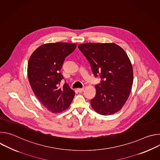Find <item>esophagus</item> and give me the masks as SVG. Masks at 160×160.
<instances>
[{
	"mask_svg": "<svg viewBox=\"0 0 160 160\" xmlns=\"http://www.w3.org/2000/svg\"><path fill=\"white\" fill-rule=\"evenodd\" d=\"M77 90L79 92H82L84 90V88H77Z\"/></svg>",
	"mask_w": 160,
	"mask_h": 160,
	"instance_id": "obj_1",
	"label": "esophagus"
}]
</instances>
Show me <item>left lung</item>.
<instances>
[{"mask_svg":"<svg viewBox=\"0 0 160 160\" xmlns=\"http://www.w3.org/2000/svg\"><path fill=\"white\" fill-rule=\"evenodd\" d=\"M88 61L95 77L101 82L90 104L100 115H110L120 111L132 90L133 73L125 51L114 43H86L78 45Z\"/></svg>","mask_w":160,"mask_h":160,"instance_id":"left-lung-1","label":"left lung"}]
</instances>
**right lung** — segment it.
Masks as SVG:
<instances>
[{
	"instance_id": "right-lung-1",
	"label": "right lung",
	"mask_w": 160,
	"mask_h": 160,
	"mask_svg": "<svg viewBox=\"0 0 160 160\" xmlns=\"http://www.w3.org/2000/svg\"><path fill=\"white\" fill-rule=\"evenodd\" d=\"M77 44L56 42L45 43L30 56L27 68L28 78L33 92L39 101L52 113L69 108L75 92L67 83L59 84L63 78L60 73L65 58L71 54Z\"/></svg>"
}]
</instances>
